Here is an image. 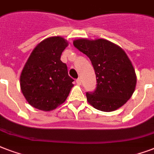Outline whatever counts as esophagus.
<instances>
[{
  "mask_svg": "<svg viewBox=\"0 0 154 154\" xmlns=\"http://www.w3.org/2000/svg\"><path fill=\"white\" fill-rule=\"evenodd\" d=\"M76 84H78V85H80V84H81V79H76Z\"/></svg>",
  "mask_w": 154,
  "mask_h": 154,
  "instance_id": "34e87169",
  "label": "esophagus"
}]
</instances>
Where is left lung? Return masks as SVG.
Returning a JSON list of instances; mask_svg holds the SVG:
<instances>
[{
	"label": "left lung",
	"instance_id": "1",
	"mask_svg": "<svg viewBox=\"0 0 154 154\" xmlns=\"http://www.w3.org/2000/svg\"><path fill=\"white\" fill-rule=\"evenodd\" d=\"M74 46L89 57L94 68L97 88L86 93L88 102L98 110L111 112L131 98L136 75L130 59L119 46L104 39L74 40Z\"/></svg>",
	"mask_w": 154,
	"mask_h": 154
}]
</instances>
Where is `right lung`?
I'll return each mask as SVG.
<instances>
[{"instance_id": "1", "label": "right lung", "mask_w": 154, "mask_h": 154, "mask_svg": "<svg viewBox=\"0 0 154 154\" xmlns=\"http://www.w3.org/2000/svg\"><path fill=\"white\" fill-rule=\"evenodd\" d=\"M68 45L60 36L47 38L38 44L26 61L20 75L23 94L35 108L50 111L66 100L74 79L61 55Z\"/></svg>"}]
</instances>
